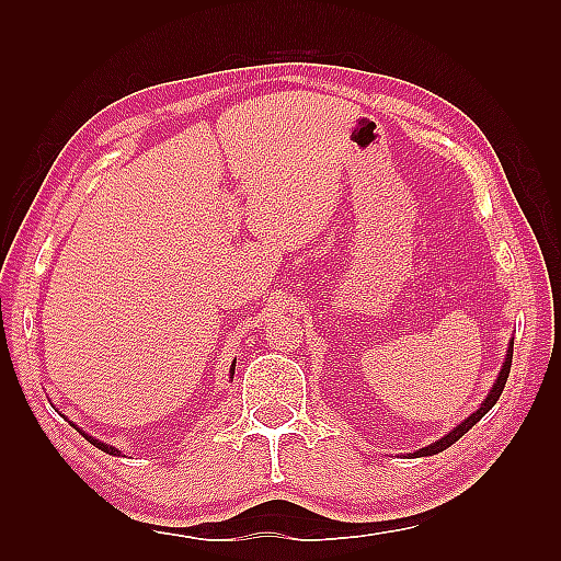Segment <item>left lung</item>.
I'll return each instance as SVG.
<instances>
[{"label":"left lung","instance_id":"1","mask_svg":"<svg viewBox=\"0 0 561 561\" xmlns=\"http://www.w3.org/2000/svg\"><path fill=\"white\" fill-rule=\"evenodd\" d=\"M511 359H514V342L508 344V352H506V362H504V368H502V374H499V378H496V383H494V388H492V392L490 396H486V400L482 402V408L478 410V412H472L468 420H465L462 424H458L456 428H453V432L448 434V436H444V438H438L436 444H432V446H426V448H420L414 453L416 458H422V456H436V453H440V450H446L448 446H453L456 444V440L460 438V436H465L470 432V428L478 424L482 416L490 412L494 404H496V400H499V396H502V390H504V386H506V378H508V374H511Z\"/></svg>","mask_w":561,"mask_h":561}]
</instances>
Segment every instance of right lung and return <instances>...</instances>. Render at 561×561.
Masks as SVG:
<instances>
[{
  "instance_id": "obj_1",
  "label": "right lung",
  "mask_w": 561,
  "mask_h": 561,
  "mask_svg": "<svg viewBox=\"0 0 561 561\" xmlns=\"http://www.w3.org/2000/svg\"><path fill=\"white\" fill-rule=\"evenodd\" d=\"M236 366V364H233ZM231 376H233V368H231ZM83 436H87V434H83ZM89 440H91V444L93 446H96V448H101V450H105V453H111V456H121V453H117L113 446H108V444H101V440H96V438H91V436H87Z\"/></svg>"
}]
</instances>
